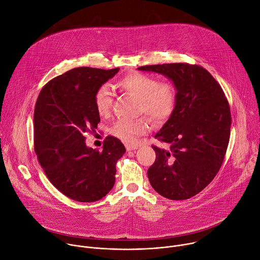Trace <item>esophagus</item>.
I'll list each match as a JSON object with an SVG mask.
<instances>
[{
	"instance_id": "esophagus-1",
	"label": "esophagus",
	"mask_w": 260,
	"mask_h": 260,
	"mask_svg": "<svg viewBox=\"0 0 260 260\" xmlns=\"http://www.w3.org/2000/svg\"><path fill=\"white\" fill-rule=\"evenodd\" d=\"M125 148H126L127 151H132V150H136L137 148H138V146L137 145H126Z\"/></svg>"
}]
</instances>
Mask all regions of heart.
I'll return each instance as SVG.
<instances>
[{
    "label": "heart",
    "instance_id": "heart-1",
    "mask_svg": "<svg viewBox=\"0 0 260 260\" xmlns=\"http://www.w3.org/2000/svg\"><path fill=\"white\" fill-rule=\"evenodd\" d=\"M117 87L127 94L139 100L138 113L146 114L152 121L162 123L173 114L177 92L169 81H159L158 78L143 73H131L117 81ZM94 107L101 117H108L113 106V94L107 84L101 85L94 92ZM149 129V123L145 118L136 120H118L112 127V134L126 144H134L138 137Z\"/></svg>",
    "mask_w": 260,
    "mask_h": 260
}]
</instances>
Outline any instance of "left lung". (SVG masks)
Masks as SVG:
<instances>
[{
  "label": "left lung",
  "mask_w": 260,
  "mask_h": 260,
  "mask_svg": "<svg viewBox=\"0 0 260 260\" xmlns=\"http://www.w3.org/2000/svg\"><path fill=\"white\" fill-rule=\"evenodd\" d=\"M138 69L162 74L177 89L174 112L154 137L170 144V149L152 145L156 158L148 178L164 198L190 199L208 186L224 160L232 125L229 101L201 66L175 62Z\"/></svg>",
  "instance_id": "obj_1"
}]
</instances>
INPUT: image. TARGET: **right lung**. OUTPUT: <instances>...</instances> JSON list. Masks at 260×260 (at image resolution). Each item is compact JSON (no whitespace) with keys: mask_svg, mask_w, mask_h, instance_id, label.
<instances>
[{"mask_svg":"<svg viewBox=\"0 0 260 260\" xmlns=\"http://www.w3.org/2000/svg\"><path fill=\"white\" fill-rule=\"evenodd\" d=\"M118 71L72 69L47 82L37 99V158L53 186L71 200L96 202L114 186L116 162L125 152L123 144L108 136L99 151L86 146L84 136L101 121L93 102L95 90Z\"/></svg>","mask_w":260,"mask_h":260,"instance_id":"obj_1","label":"right lung"}]
</instances>
